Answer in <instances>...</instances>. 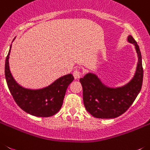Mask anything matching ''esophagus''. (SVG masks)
<instances>
[{
	"instance_id": "obj_1",
	"label": "esophagus",
	"mask_w": 150,
	"mask_h": 150,
	"mask_svg": "<svg viewBox=\"0 0 150 150\" xmlns=\"http://www.w3.org/2000/svg\"><path fill=\"white\" fill-rule=\"evenodd\" d=\"M73 76L74 78H75V79H78V78H80L81 77V72L79 71L78 69H75L74 70V72H73Z\"/></svg>"
}]
</instances>
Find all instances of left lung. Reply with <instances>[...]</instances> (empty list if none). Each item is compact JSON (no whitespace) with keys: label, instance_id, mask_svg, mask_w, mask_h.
<instances>
[{"label":"left lung","instance_id":"1","mask_svg":"<svg viewBox=\"0 0 150 150\" xmlns=\"http://www.w3.org/2000/svg\"><path fill=\"white\" fill-rule=\"evenodd\" d=\"M128 42L134 45L138 57L135 73L129 83L122 87H110L92 72L80 78L85 108L96 118L112 119L122 115L129 108L141 91L144 77L141 51L137 42L131 35L128 36Z\"/></svg>","mask_w":150,"mask_h":150}]
</instances>
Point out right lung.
<instances>
[{
  "label": "right lung",
  "instance_id": "obj_1",
  "mask_svg": "<svg viewBox=\"0 0 150 150\" xmlns=\"http://www.w3.org/2000/svg\"><path fill=\"white\" fill-rule=\"evenodd\" d=\"M12 45L5 62V77L9 90L16 104L28 114L35 117H48L61 108L69 85L74 80L72 74L57 78L50 85L41 89H28L18 84L9 69V59Z\"/></svg>",
  "mask_w": 150,
  "mask_h": 150
}]
</instances>
